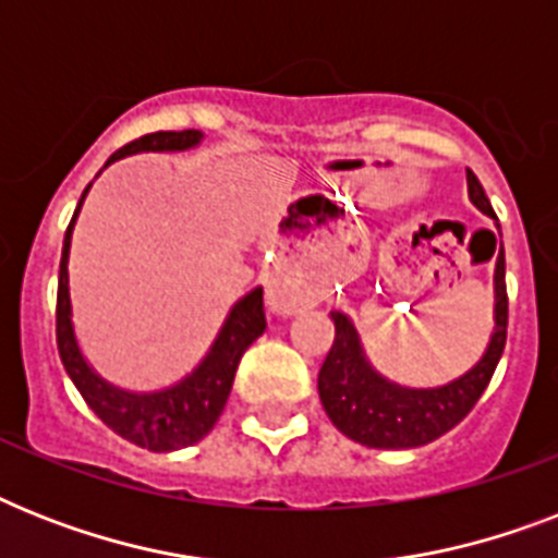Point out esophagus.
Wrapping results in <instances>:
<instances>
[{"instance_id": "esophagus-1", "label": "esophagus", "mask_w": 558, "mask_h": 558, "mask_svg": "<svg viewBox=\"0 0 558 558\" xmlns=\"http://www.w3.org/2000/svg\"><path fill=\"white\" fill-rule=\"evenodd\" d=\"M266 298H269L271 310H278V313H292V310H298L301 301H304V289L298 287L287 271L275 269L269 275V280H266Z\"/></svg>"}]
</instances>
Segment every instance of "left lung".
<instances>
[{
	"label": "left lung",
	"mask_w": 558,
	"mask_h": 558,
	"mask_svg": "<svg viewBox=\"0 0 558 558\" xmlns=\"http://www.w3.org/2000/svg\"><path fill=\"white\" fill-rule=\"evenodd\" d=\"M469 199L477 208L495 217L484 187L472 170H466ZM507 280H504V245L495 266V332L486 356L466 376L434 390H408L390 385L373 373L359 348V336L344 313H332L336 341L318 371V393L332 425L350 440L371 446V449H414L437 440L451 432L463 416L475 408L481 393L493 379L498 359L507 344Z\"/></svg>",
	"instance_id": "obj_1"
}]
</instances>
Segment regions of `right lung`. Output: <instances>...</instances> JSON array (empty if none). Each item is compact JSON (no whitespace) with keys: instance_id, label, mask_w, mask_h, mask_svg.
Masks as SVG:
<instances>
[{"instance_id":"1","label":"right lung","mask_w":558,"mask_h":558,"mask_svg":"<svg viewBox=\"0 0 558 558\" xmlns=\"http://www.w3.org/2000/svg\"><path fill=\"white\" fill-rule=\"evenodd\" d=\"M202 133L182 130V133H147L135 142L124 144L112 153V159H124L130 153L142 150H185L199 142ZM107 161V165H109ZM89 191V187H86ZM83 191V196H86ZM83 202V199H81ZM81 210V205H77ZM74 210L72 222L65 228L63 257H60V280H57V350L65 373L72 376L74 388L81 390L86 405L104 420L124 440L150 451H173L199 442L217 425L219 414L231 393L236 365L245 348L266 330L263 313V289H254L231 310L226 327L214 341L208 359L187 376L182 385L161 393H124L98 379L92 367L83 362L77 341L72 332V304H69V245H72V226L77 219Z\"/></svg>"}]
</instances>
